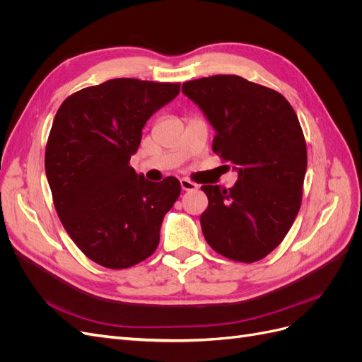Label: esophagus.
I'll list each match as a JSON object with an SVG mask.
<instances>
[{"label":"esophagus","mask_w":362,"mask_h":362,"mask_svg":"<svg viewBox=\"0 0 362 362\" xmlns=\"http://www.w3.org/2000/svg\"><path fill=\"white\" fill-rule=\"evenodd\" d=\"M180 184H181V189H182L184 192H193V190L198 189V185H196V184L192 182V181H189V180H185V178H182V180L180 181Z\"/></svg>","instance_id":"34e87169"}]
</instances>
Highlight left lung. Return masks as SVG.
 Returning a JSON list of instances; mask_svg holds the SVG:
<instances>
[{"label": "left lung", "instance_id": "obj_1", "mask_svg": "<svg viewBox=\"0 0 362 362\" xmlns=\"http://www.w3.org/2000/svg\"><path fill=\"white\" fill-rule=\"evenodd\" d=\"M216 131L213 151L231 163V189L202 185L208 198L202 233L218 254L242 262L269 255L299 213L306 145L299 119L276 90L238 75L182 84Z\"/></svg>", "mask_w": 362, "mask_h": 362}]
</instances>
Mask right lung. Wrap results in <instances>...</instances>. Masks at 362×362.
I'll return each mask as SVG.
<instances>
[{
	"label": "right lung",
	"mask_w": 362,
	"mask_h": 362,
	"mask_svg": "<svg viewBox=\"0 0 362 362\" xmlns=\"http://www.w3.org/2000/svg\"><path fill=\"white\" fill-rule=\"evenodd\" d=\"M180 93V83L115 78L63 101L45 151L60 221L83 254L127 269L154 254L163 217L181 193L175 177L151 182L129 166L146 120Z\"/></svg>",
	"instance_id": "right-lung-1"
}]
</instances>
